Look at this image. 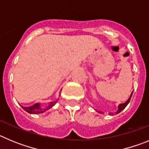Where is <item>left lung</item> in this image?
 Segmentation results:
<instances>
[{"label": "left lung", "instance_id": "1", "mask_svg": "<svg viewBox=\"0 0 149 149\" xmlns=\"http://www.w3.org/2000/svg\"><path fill=\"white\" fill-rule=\"evenodd\" d=\"M132 93H133V92H132V93H131V96H130V97L128 98V100H127V101L125 102V103H123V104H119V106H118V110H117V111H116V114H117V113H120V112H121V111H123V110L124 109V108H125V107H126L127 105H128V103H129L130 100H131V96H132ZM99 113H100V111H99ZM101 113H102V112H101ZM109 114H110V115H111V116H112V115H113V113H110Z\"/></svg>", "mask_w": 149, "mask_h": 149}]
</instances>
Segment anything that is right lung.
Instances as JSON below:
<instances>
[{
	"instance_id": "add662e5",
	"label": "right lung",
	"mask_w": 149,
	"mask_h": 149,
	"mask_svg": "<svg viewBox=\"0 0 149 149\" xmlns=\"http://www.w3.org/2000/svg\"><path fill=\"white\" fill-rule=\"evenodd\" d=\"M56 102H57V100H56V101L51 102L49 103V106L47 107V108H41V105H40V104H38V103H36V104H33V105H32V106H30V107H23V106H21V107H22L23 109L25 110V111H26V112H28V113H33V114H38V113H44V112H45V111H46L47 110L49 109V108H51Z\"/></svg>"
}]
</instances>
